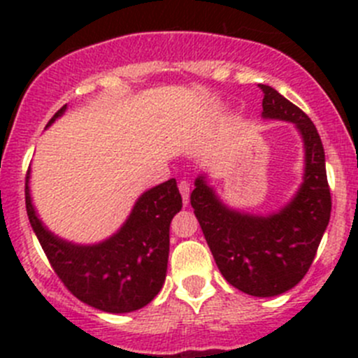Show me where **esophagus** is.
I'll list each match as a JSON object with an SVG mask.
<instances>
[{
  "instance_id": "34e87169",
  "label": "esophagus",
  "mask_w": 358,
  "mask_h": 358,
  "mask_svg": "<svg viewBox=\"0 0 358 358\" xmlns=\"http://www.w3.org/2000/svg\"><path fill=\"white\" fill-rule=\"evenodd\" d=\"M178 189H180V194H182V199H183V204H189V196H190V183L185 182V180H182V182L178 183Z\"/></svg>"
}]
</instances>
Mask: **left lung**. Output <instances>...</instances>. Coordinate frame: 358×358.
Segmentation results:
<instances>
[{
    "label": "left lung",
    "instance_id": "1",
    "mask_svg": "<svg viewBox=\"0 0 358 358\" xmlns=\"http://www.w3.org/2000/svg\"><path fill=\"white\" fill-rule=\"evenodd\" d=\"M265 119L289 121L305 145V175L294 197L272 215L230 209L196 178L190 204L220 272L246 294L268 298L292 289L305 277L331 218L326 156L315 124L272 86L259 85Z\"/></svg>",
    "mask_w": 358,
    "mask_h": 358
}]
</instances>
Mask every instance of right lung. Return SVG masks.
<instances>
[{"mask_svg": "<svg viewBox=\"0 0 358 358\" xmlns=\"http://www.w3.org/2000/svg\"><path fill=\"white\" fill-rule=\"evenodd\" d=\"M57 112L48 128L64 114ZM25 176V208L32 230L59 279L78 299L109 313H128L149 305L161 291L168 270L169 223L182 209V196L171 178L143 192L128 220L99 244L69 243L39 220Z\"/></svg>", "mask_w": 358, "mask_h": 358, "instance_id": "right-lung-1", "label": "right lung"}]
</instances>
